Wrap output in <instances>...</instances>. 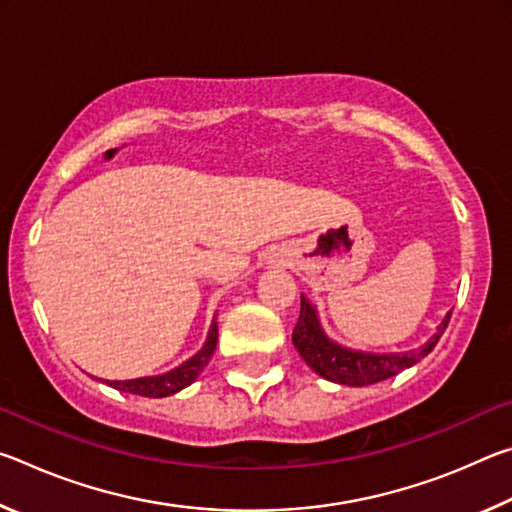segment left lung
Listing matches in <instances>:
<instances>
[{
  "mask_svg": "<svg viewBox=\"0 0 512 512\" xmlns=\"http://www.w3.org/2000/svg\"><path fill=\"white\" fill-rule=\"evenodd\" d=\"M452 311L440 323L438 334L422 348L400 354H370V352H354L345 350L327 339L323 329L318 325L316 311L305 298H300V318L293 327V345L300 352V357L309 363V368L318 372L320 377L343 386H368L395 377L397 372L411 368L413 363L427 357L436 348V343L447 329Z\"/></svg>",
  "mask_w": 512,
  "mask_h": 512,
  "instance_id": "1",
  "label": "left lung"
}]
</instances>
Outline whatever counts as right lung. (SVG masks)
<instances>
[{"label": "right lung", "instance_id": "right-lung-1", "mask_svg": "<svg viewBox=\"0 0 512 512\" xmlns=\"http://www.w3.org/2000/svg\"><path fill=\"white\" fill-rule=\"evenodd\" d=\"M216 341H219V327L216 323H212L210 336L203 345V350L192 357L189 361H185L183 366H178L176 370L167 372V375L160 377H142V379H128V381H106L108 386L117 388V391L124 393H133L140 397H167L178 391H183L185 386L192 384V381L201 375L203 368L210 363L212 354L216 350Z\"/></svg>", "mask_w": 512, "mask_h": 512}]
</instances>
